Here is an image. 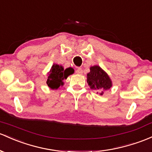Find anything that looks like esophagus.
<instances>
[{
	"instance_id": "1",
	"label": "esophagus",
	"mask_w": 152,
	"mask_h": 152,
	"mask_svg": "<svg viewBox=\"0 0 152 152\" xmlns=\"http://www.w3.org/2000/svg\"><path fill=\"white\" fill-rule=\"evenodd\" d=\"M76 73H77V74H82L83 73V70H82V68H77V69H76Z\"/></svg>"
}]
</instances>
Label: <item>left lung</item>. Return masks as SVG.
<instances>
[{
	"label": "left lung",
	"mask_w": 152,
	"mask_h": 152,
	"mask_svg": "<svg viewBox=\"0 0 152 152\" xmlns=\"http://www.w3.org/2000/svg\"><path fill=\"white\" fill-rule=\"evenodd\" d=\"M87 83L91 89L96 90L100 95L113 86L110 76L99 66L90 67V72L87 73Z\"/></svg>",
	"instance_id": "obj_1"
}]
</instances>
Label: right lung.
Segmentation results:
<instances>
[{"mask_svg": "<svg viewBox=\"0 0 152 152\" xmlns=\"http://www.w3.org/2000/svg\"><path fill=\"white\" fill-rule=\"evenodd\" d=\"M74 70L72 68H68L64 69L62 66L58 64H53L50 71L48 73L47 84L52 89H57L61 86L64 84L63 80L67 79L69 75L72 74Z\"/></svg>", "mask_w": 152, "mask_h": 152, "instance_id": "1", "label": "right lung"}]
</instances>
